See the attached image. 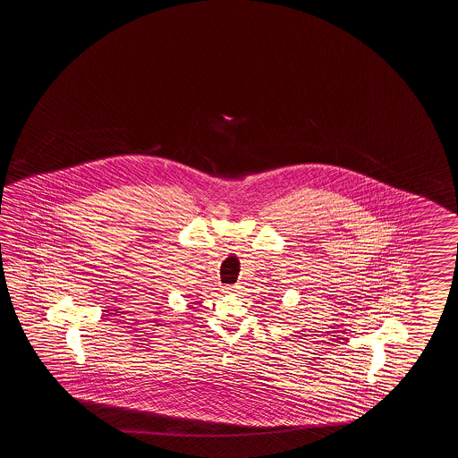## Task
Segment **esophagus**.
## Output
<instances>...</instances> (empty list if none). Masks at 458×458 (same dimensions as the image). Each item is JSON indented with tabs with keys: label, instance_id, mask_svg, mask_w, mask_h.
<instances>
[{
	"label": "esophagus",
	"instance_id": "obj_1",
	"mask_svg": "<svg viewBox=\"0 0 458 458\" xmlns=\"http://www.w3.org/2000/svg\"><path fill=\"white\" fill-rule=\"evenodd\" d=\"M224 290H225V293H234V292H236V286H233V285L225 286Z\"/></svg>",
	"mask_w": 458,
	"mask_h": 458
}]
</instances>
